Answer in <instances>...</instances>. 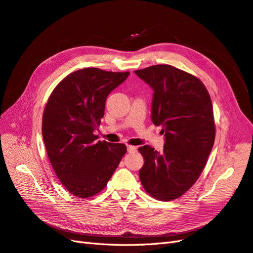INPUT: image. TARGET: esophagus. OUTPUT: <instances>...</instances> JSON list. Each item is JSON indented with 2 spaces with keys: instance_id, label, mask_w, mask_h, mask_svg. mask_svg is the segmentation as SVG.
<instances>
[{
  "instance_id": "34e87169",
  "label": "esophagus",
  "mask_w": 253,
  "mask_h": 253,
  "mask_svg": "<svg viewBox=\"0 0 253 253\" xmlns=\"http://www.w3.org/2000/svg\"><path fill=\"white\" fill-rule=\"evenodd\" d=\"M127 150H128V153H135V151L138 150V147L131 146V145H127Z\"/></svg>"
}]
</instances>
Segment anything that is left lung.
Masks as SVG:
<instances>
[{"instance_id": "obj_1", "label": "left lung", "mask_w": 253, "mask_h": 253, "mask_svg": "<svg viewBox=\"0 0 253 253\" xmlns=\"http://www.w3.org/2000/svg\"><path fill=\"white\" fill-rule=\"evenodd\" d=\"M134 74L154 91L151 121L162 126V153L149 145L139 151L144 158L140 180L156 199L170 201L196 182L210 155L215 125L213 107L205 84L197 77L169 64H157Z\"/></svg>"}]
</instances>
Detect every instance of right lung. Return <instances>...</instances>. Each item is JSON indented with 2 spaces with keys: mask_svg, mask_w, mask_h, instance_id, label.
I'll use <instances>...</instances> for the list:
<instances>
[{
  "mask_svg": "<svg viewBox=\"0 0 253 253\" xmlns=\"http://www.w3.org/2000/svg\"><path fill=\"white\" fill-rule=\"evenodd\" d=\"M128 76L129 72L82 69L61 81L48 98L43 141L57 177L77 197L102 191L126 154L125 144L96 142L93 132L104 117L108 95Z\"/></svg>",
  "mask_w": 253,
  "mask_h": 253,
  "instance_id": "right-lung-1",
  "label": "right lung"
}]
</instances>
